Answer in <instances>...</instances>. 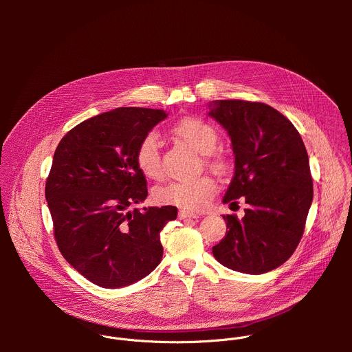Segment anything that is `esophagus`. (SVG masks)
Listing matches in <instances>:
<instances>
[{"mask_svg": "<svg viewBox=\"0 0 352 352\" xmlns=\"http://www.w3.org/2000/svg\"><path fill=\"white\" fill-rule=\"evenodd\" d=\"M178 217H179L181 220H186V219H197L199 216L195 214V213L186 212V210H179V212H178Z\"/></svg>", "mask_w": 352, "mask_h": 352, "instance_id": "esophagus-1", "label": "esophagus"}]
</instances>
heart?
<instances>
[{"mask_svg":"<svg viewBox=\"0 0 352 352\" xmlns=\"http://www.w3.org/2000/svg\"><path fill=\"white\" fill-rule=\"evenodd\" d=\"M173 132L197 153L205 155V162L213 171L219 174L227 171V163L212 155L219 143V133L213 125L199 118H184L174 125ZM135 159L139 170L146 177H162L160 140L156 132H148L140 139ZM214 190L216 185L213 179L208 175H202L193 179L170 181L168 184L157 186L153 190V197L160 205L177 206L186 212H197L210 202Z\"/></svg>","mask_w":352,"mask_h":352,"instance_id":"1","label":"heart"}]
</instances>
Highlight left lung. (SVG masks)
Wrapping results in <instances>:
<instances>
[{"label":"left lung","instance_id":"obj_1","mask_svg":"<svg viewBox=\"0 0 352 352\" xmlns=\"http://www.w3.org/2000/svg\"><path fill=\"white\" fill-rule=\"evenodd\" d=\"M209 107L235 157L223 204L242 197L248 205L241 220L223 216L228 231L213 255L235 272L267 273L291 258L304 234L314 199L305 144L291 121L265 103L216 100Z\"/></svg>","mask_w":352,"mask_h":352}]
</instances>
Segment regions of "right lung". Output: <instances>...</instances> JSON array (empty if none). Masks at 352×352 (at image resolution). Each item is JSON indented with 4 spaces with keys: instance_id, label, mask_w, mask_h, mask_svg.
Returning a JSON list of instances; mask_svg holds the SVG:
<instances>
[{
    "instance_id": "obj_1",
    "label": "right lung",
    "mask_w": 352,
    "mask_h": 352,
    "mask_svg": "<svg viewBox=\"0 0 352 352\" xmlns=\"http://www.w3.org/2000/svg\"><path fill=\"white\" fill-rule=\"evenodd\" d=\"M167 116L116 109L76 125L56 148L45 182L54 236L65 261L96 285H129L162 262L160 231L177 208H129L147 196L136 147Z\"/></svg>"
}]
</instances>
